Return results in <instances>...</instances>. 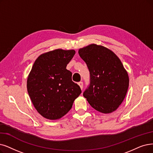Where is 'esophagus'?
<instances>
[{
  "instance_id": "34e87169",
  "label": "esophagus",
  "mask_w": 153,
  "mask_h": 153,
  "mask_svg": "<svg viewBox=\"0 0 153 153\" xmlns=\"http://www.w3.org/2000/svg\"><path fill=\"white\" fill-rule=\"evenodd\" d=\"M78 85H80V87L81 89L82 90V89H83V82H78Z\"/></svg>"
}]
</instances>
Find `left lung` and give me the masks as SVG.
<instances>
[{
  "mask_svg": "<svg viewBox=\"0 0 153 153\" xmlns=\"http://www.w3.org/2000/svg\"><path fill=\"white\" fill-rule=\"evenodd\" d=\"M79 55L90 72V84L83 95L96 111L108 114L123 102L129 76L119 58L108 49L90 45L80 49Z\"/></svg>",
  "mask_w": 153,
  "mask_h": 153,
  "instance_id": "8db88e82",
  "label": "left lung"
}]
</instances>
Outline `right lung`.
Returning a JSON list of instances; mask_svg holds the SVG:
<instances>
[{
	"mask_svg": "<svg viewBox=\"0 0 153 153\" xmlns=\"http://www.w3.org/2000/svg\"><path fill=\"white\" fill-rule=\"evenodd\" d=\"M74 50H53L40 55L33 66L27 81L30 99L37 111L48 119L56 120L69 112L82 93L71 80L66 66Z\"/></svg>",
	"mask_w": 153,
	"mask_h": 153,
	"instance_id": "right-lung-1",
	"label": "right lung"
}]
</instances>
